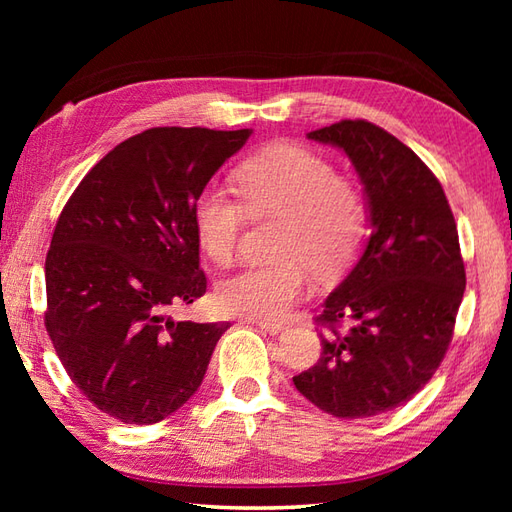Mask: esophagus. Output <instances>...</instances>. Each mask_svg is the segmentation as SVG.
I'll return each instance as SVG.
<instances>
[{
  "instance_id": "34e87169",
  "label": "esophagus",
  "mask_w": 512,
  "mask_h": 512,
  "mask_svg": "<svg viewBox=\"0 0 512 512\" xmlns=\"http://www.w3.org/2000/svg\"><path fill=\"white\" fill-rule=\"evenodd\" d=\"M259 328H262V330L268 332V334L277 336V334H281V332H286L288 325H286V323H259Z\"/></svg>"
}]
</instances>
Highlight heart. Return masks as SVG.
Here are the masks:
<instances>
[{"label":"heart","mask_w":512,"mask_h":512,"mask_svg":"<svg viewBox=\"0 0 512 512\" xmlns=\"http://www.w3.org/2000/svg\"><path fill=\"white\" fill-rule=\"evenodd\" d=\"M235 182L244 204L215 187L195 198V235L213 262L228 264L248 215L281 217V262L246 268L217 288V303L228 314L279 321L308 292L310 268L319 277H336L352 264L367 231L365 200L350 180L334 176L323 156L288 143L246 158Z\"/></svg>","instance_id":"b5f03b06"}]
</instances>
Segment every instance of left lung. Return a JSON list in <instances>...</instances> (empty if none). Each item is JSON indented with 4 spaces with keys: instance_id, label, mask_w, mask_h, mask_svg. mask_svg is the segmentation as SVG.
<instances>
[{
    "instance_id": "1",
    "label": "left lung",
    "mask_w": 512,
    "mask_h": 512,
    "mask_svg": "<svg viewBox=\"0 0 512 512\" xmlns=\"http://www.w3.org/2000/svg\"><path fill=\"white\" fill-rule=\"evenodd\" d=\"M308 138L352 160L372 233L317 317L321 358L292 383L330 416H378L416 396L449 350L466 286L458 228L438 178L385 129L341 121Z\"/></svg>"
}]
</instances>
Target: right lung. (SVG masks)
<instances>
[{"label":"right lung","instance_id":"right-lung-1","mask_svg":"<svg viewBox=\"0 0 512 512\" xmlns=\"http://www.w3.org/2000/svg\"><path fill=\"white\" fill-rule=\"evenodd\" d=\"M250 129L151 127L81 180L46 257V330L72 383L125 424L187 402L228 323L173 321L206 292L193 204Z\"/></svg>","mask_w":512,"mask_h":512}]
</instances>
